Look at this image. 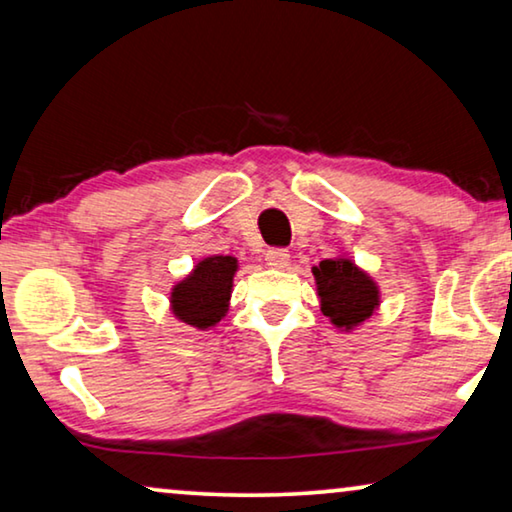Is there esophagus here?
<instances>
[{
	"label": "esophagus",
	"mask_w": 512,
	"mask_h": 512,
	"mask_svg": "<svg viewBox=\"0 0 512 512\" xmlns=\"http://www.w3.org/2000/svg\"><path fill=\"white\" fill-rule=\"evenodd\" d=\"M287 264H290V253L285 248H271L266 253V266L271 269H287Z\"/></svg>",
	"instance_id": "obj_1"
}]
</instances>
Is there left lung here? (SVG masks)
I'll return each mask as SVG.
<instances>
[{
    "label": "left lung",
    "mask_w": 512,
    "mask_h": 512,
    "mask_svg": "<svg viewBox=\"0 0 512 512\" xmlns=\"http://www.w3.org/2000/svg\"><path fill=\"white\" fill-rule=\"evenodd\" d=\"M313 276L318 285L320 311L336 329L352 331L378 311V283L350 257L322 259L320 266H313Z\"/></svg>",
    "instance_id": "8db88e82"
}]
</instances>
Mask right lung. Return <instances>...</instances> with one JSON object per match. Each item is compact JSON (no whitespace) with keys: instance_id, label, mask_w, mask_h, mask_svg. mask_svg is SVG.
<instances>
[{"instance_id":"obj_1","label":"right lung","mask_w":512,"mask_h":512,"mask_svg":"<svg viewBox=\"0 0 512 512\" xmlns=\"http://www.w3.org/2000/svg\"><path fill=\"white\" fill-rule=\"evenodd\" d=\"M239 259L232 255L204 257L183 280L171 287V313L194 329H211L225 318L232 299Z\"/></svg>"}]
</instances>
